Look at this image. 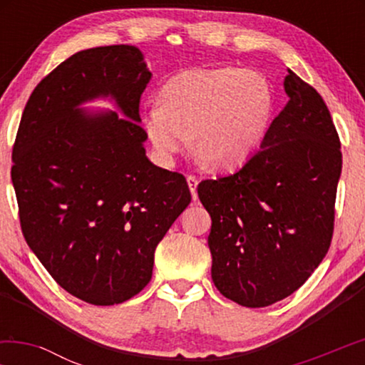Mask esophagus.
Returning a JSON list of instances; mask_svg holds the SVG:
<instances>
[{
  "label": "esophagus",
  "mask_w": 365,
  "mask_h": 365,
  "mask_svg": "<svg viewBox=\"0 0 365 365\" xmlns=\"http://www.w3.org/2000/svg\"><path fill=\"white\" fill-rule=\"evenodd\" d=\"M197 182H199L197 178L194 176V174H189V176H187V184H189V189H191V196H192L194 201H196V199H197V192H196Z\"/></svg>",
  "instance_id": "obj_1"
}]
</instances>
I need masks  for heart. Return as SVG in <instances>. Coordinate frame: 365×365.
I'll return each instance as SVG.
<instances>
[{"label":"heart","instance_id":"b5f03b06","mask_svg":"<svg viewBox=\"0 0 365 365\" xmlns=\"http://www.w3.org/2000/svg\"><path fill=\"white\" fill-rule=\"evenodd\" d=\"M159 104L144 116V131L161 161L171 163L192 136L196 153L214 169L232 171L261 146L274 91L254 69H192L164 84Z\"/></svg>","mask_w":365,"mask_h":365}]
</instances>
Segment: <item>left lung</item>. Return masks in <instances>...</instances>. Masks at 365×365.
I'll use <instances>...</instances> for the list:
<instances>
[{
  "label": "left lung",
  "mask_w": 365,
  "mask_h": 365,
  "mask_svg": "<svg viewBox=\"0 0 365 365\" xmlns=\"http://www.w3.org/2000/svg\"><path fill=\"white\" fill-rule=\"evenodd\" d=\"M289 101L261 149L197 186L211 214V276L224 297L266 307L297 291L326 257L342 169L339 134L316 89L289 69Z\"/></svg>",
  "instance_id": "left-lung-1"
}]
</instances>
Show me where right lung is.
I'll return each instance as SVG.
<instances>
[{
	"instance_id": "right-lung-1",
	"label": "right lung",
	"mask_w": 365,
	"mask_h": 365,
	"mask_svg": "<svg viewBox=\"0 0 365 365\" xmlns=\"http://www.w3.org/2000/svg\"><path fill=\"white\" fill-rule=\"evenodd\" d=\"M149 79L136 46L73 54L34 88L13 146L28 246L64 291L94 306L148 286L159 241L191 202L186 178L146 158L139 101ZM108 96L123 117L77 108Z\"/></svg>"
}]
</instances>
